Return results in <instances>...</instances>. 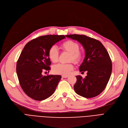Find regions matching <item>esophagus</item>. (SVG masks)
I'll use <instances>...</instances> for the list:
<instances>
[{
  "label": "esophagus",
  "instance_id": "1",
  "mask_svg": "<svg viewBox=\"0 0 128 128\" xmlns=\"http://www.w3.org/2000/svg\"><path fill=\"white\" fill-rule=\"evenodd\" d=\"M63 78H68V75H62V76Z\"/></svg>",
  "mask_w": 128,
  "mask_h": 128
}]
</instances>
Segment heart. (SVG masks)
<instances>
[{
  "label": "heart",
  "mask_w": 128,
  "mask_h": 128,
  "mask_svg": "<svg viewBox=\"0 0 128 128\" xmlns=\"http://www.w3.org/2000/svg\"><path fill=\"white\" fill-rule=\"evenodd\" d=\"M60 48L63 51L70 53L69 60H73L78 63L80 62L83 58V53L79 50L80 46L78 43L72 40H67L60 44ZM58 52L57 48L52 46L48 51V56L52 62L56 63L58 59ZM74 68L73 64L70 63L68 64H58L54 65L52 70L55 74L68 75L70 72Z\"/></svg>",
  "instance_id": "obj_1"
}]
</instances>
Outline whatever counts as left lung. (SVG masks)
I'll return each mask as SVG.
<instances>
[{
	"label": "left lung",
	"mask_w": 128,
	"mask_h": 128,
	"mask_svg": "<svg viewBox=\"0 0 128 128\" xmlns=\"http://www.w3.org/2000/svg\"><path fill=\"white\" fill-rule=\"evenodd\" d=\"M66 36L79 42L85 51V58L79 70L87 71V76L84 78L80 75L76 76L75 92L85 98L98 96L105 89L112 74V63L107 51L99 41L85 35Z\"/></svg>",
	"instance_id": "obj_1"
}]
</instances>
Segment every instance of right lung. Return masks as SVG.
Wrapping results in <instances>:
<instances>
[{
	"label": "right lung",
	"instance_id": "add662e5",
	"mask_svg": "<svg viewBox=\"0 0 128 128\" xmlns=\"http://www.w3.org/2000/svg\"><path fill=\"white\" fill-rule=\"evenodd\" d=\"M65 38L63 35L41 36L27 43L21 52L16 63V74L22 90L33 99L43 100L54 92L62 77L43 76L42 73L51 70L49 48Z\"/></svg>",
	"mask_w": 128,
	"mask_h": 128
}]
</instances>
